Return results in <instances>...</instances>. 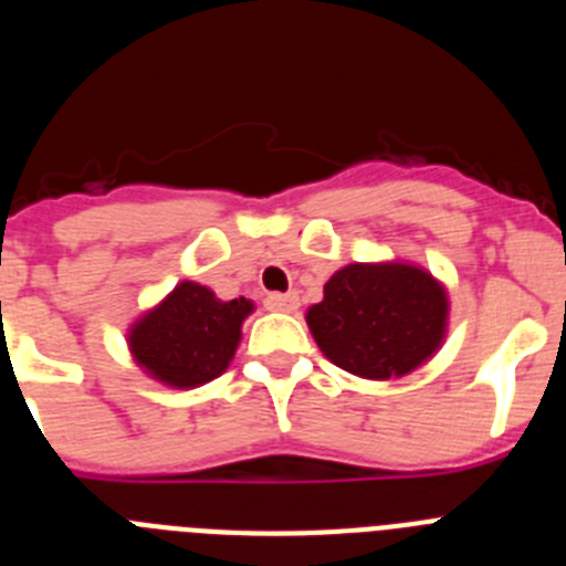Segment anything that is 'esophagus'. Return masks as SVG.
I'll return each mask as SVG.
<instances>
[{
	"label": "esophagus",
	"instance_id": "esophagus-1",
	"mask_svg": "<svg viewBox=\"0 0 566 566\" xmlns=\"http://www.w3.org/2000/svg\"><path fill=\"white\" fill-rule=\"evenodd\" d=\"M300 306V297L294 292H272L266 294V308L269 312H294Z\"/></svg>",
	"mask_w": 566,
	"mask_h": 566
}]
</instances>
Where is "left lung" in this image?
I'll return each mask as SVG.
<instances>
[{
	"mask_svg": "<svg viewBox=\"0 0 566 566\" xmlns=\"http://www.w3.org/2000/svg\"><path fill=\"white\" fill-rule=\"evenodd\" d=\"M323 303L306 319L343 371L391 379L413 371L442 343L448 297L428 272L402 263H354L326 283Z\"/></svg>",
	"mask_w": 566,
	"mask_h": 566,
	"instance_id": "left-lung-1",
	"label": "left lung"
}]
</instances>
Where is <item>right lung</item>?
Returning a JSON list of instances; mask_svg holds the SVG:
<instances>
[{"label": "right lung", "mask_w": 566, "mask_h": 566, "mask_svg": "<svg viewBox=\"0 0 566 566\" xmlns=\"http://www.w3.org/2000/svg\"><path fill=\"white\" fill-rule=\"evenodd\" d=\"M249 312L247 297L223 303L207 286L181 283L129 332V348L138 365L161 382L203 385L227 371Z\"/></svg>", "instance_id": "add662e5"}]
</instances>
